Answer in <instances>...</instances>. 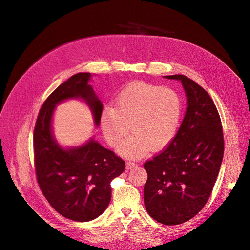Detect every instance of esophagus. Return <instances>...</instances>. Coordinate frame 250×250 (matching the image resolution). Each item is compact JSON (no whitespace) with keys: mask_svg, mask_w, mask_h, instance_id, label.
<instances>
[{"mask_svg":"<svg viewBox=\"0 0 250 250\" xmlns=\"http://www.w3.org/2000/svg\"><path fill=\"white\" fill-rule=\"evenodd\" d=\"M137 166H138V164L135 163V162H130V161L126 162V169H128V170L133 169V168H135V167H137Z\"/></svg>","mask_w":250,"mask_h":250,"instance_id":"obj_1","label":"esophagus"}]
</instances>
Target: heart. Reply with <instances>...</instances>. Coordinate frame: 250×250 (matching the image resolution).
I'll return each instance as SVG.
<instances>
[{
	"instance_id": "1",
	"label": "heart",
	"mask_w": 250,
	"mask_h": 250,
	"mask_svg": "<svg viewBox=\"0 0 250 250\" xmlns=\"http://www.w3.org/2000/svg\"><path fill=\"white\" fill-rule=\"evenodd\" d=\"M182 99L177 92L145 82L125 86L115 98V106L106 105L100 112L105 140L126 158L139 159L150 150L158 152L171 143L180 125Z\"/></svg>"
}]
</instances>
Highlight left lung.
Masks as SVG:
<instances>
[{"instance_id": "8db88e82", "label": "left lung", "mask_w": 250, "mask_h": 250, "mask_svg": "<svg viewBox=\"0 0 250 250\" xmlns=\"http://www.w3.org/2000/svg\"><path fill=\"white\" fill-rule=\"evenodd\" d=\"M165 78L181 81L188 108L174 140L144 164V203L154 220L171 226L190 220L207 204L224 155V137L208 92L187 76Z\"/></svg>"}]
</instances>
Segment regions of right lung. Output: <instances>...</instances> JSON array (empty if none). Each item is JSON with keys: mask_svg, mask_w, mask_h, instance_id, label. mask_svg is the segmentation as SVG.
<instances>
[{"mask_svg": "<svg viewBox=\"0 0 250 250\" xmlns=\"http://www.w3.org/2000/svg\"><path fill=\"white\" fill-rule=\"evenodd\" d=\"M90 73H78L61 84L43 102L33 134L37 182L50 206L64 218L88 222L100 216L111 199L110 182L125 170V161L91 138L75 148H62L52 135V113L72 98L86 101L100 123L101 101L89 85Z\"/></svg>", "mask_w": 250, "mask_h": 250, "instance_id": "add662e5", "label": "right lung"}]
</instances>
